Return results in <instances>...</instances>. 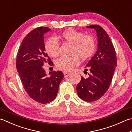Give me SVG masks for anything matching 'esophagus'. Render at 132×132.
I'll use <instances>...</instances> for the list:
<instances>
[{
  "instance_id": "1",
  "label": "esophagus",
  "mask_w": 132,
  "mask_h": 132,
  "mask_svg": "<svg viewBox=\"0 0 132 132\" xmlns=\"http://www.w3.org/2000/svg\"><path fill=\"white\" fill-rule=\"evenodd\" d=\"M71 75V73L68 72H64V77H68Z\"/></svg>"
}]
</instances>
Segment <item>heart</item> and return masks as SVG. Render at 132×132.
Listing matches in <instances>:
<instances>
[{"label":"heart","mask_w":132,"mask_h":132,"mask_svg":"<svg viewBox=\"0 0 132 132\" xmlns=\"http://www.w3.org/2000/svg\"><path fill=\"white\" fill-rule=\"evenodd\" d=\"M61 37L64 41L72 44L71 57H61L56 61V67L63 71H69L79 64L80 57L85 60L93 55L95 50V42L93 37L88 35L70 28L61 34ZM60 44L55 37H50L45 44V50L52 57L59 55Z\"/></svg>","instance_id":"1"}]
</instances>
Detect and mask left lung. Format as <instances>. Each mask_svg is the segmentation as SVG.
<instances>
[{"instance_id": "obj_1", "label": "left lung", "mask_w": 132, "mask_h": 132, "mask_svg": "<svg viewBox=\"0 0 132 132\" xmlns=\"http://www.w3.org/2000/svg\"><path fill=\"white\" fill-rule=\"evenodd\" d=\"M87 27L95 29L97 36V51L86 67L89 68L88 77H81L77 84V95L82 100L93 102L100 99L108 89L117 65L116 53L109 36L98 25ZM87 69L85 74H87ZM86 73H85V72Z\"/></svg>"}]
</instances>
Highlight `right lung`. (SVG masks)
<instances>
[{"label":"right lung","mask_w":132,"mask_h":132,"mask_svg":"<svg viewBox=\"0 0 132 132\" xmlns=\"http://www.w3.org/2000/svg\"><path fill=\"white\" fill-rule=\"evenodd\" d=\"M51 30L40 27L31 31L21 42L19 48L16 65L26 92L34 100L47 104L54 100L64 75L61 71L45 73L43 65L53 63L45 53L44 35Z\"/></svg>","instance_id":"1"}]
</instances>
